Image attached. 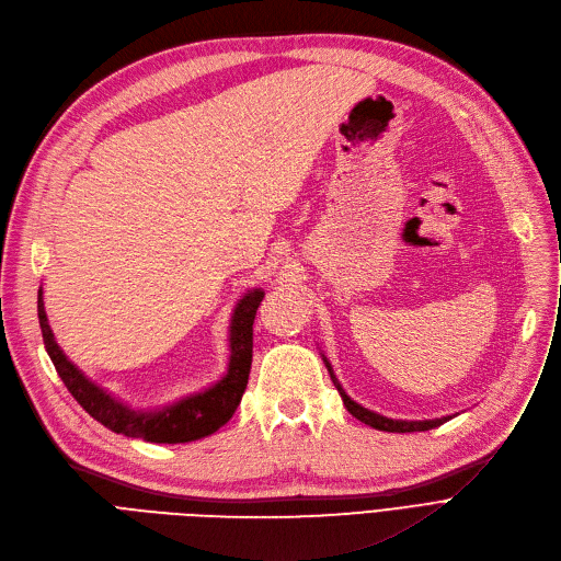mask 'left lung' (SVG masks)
Instances as JSON below:
<instances>
[{
	"mask_svg": "<svg viewBox=\"0 0 561 561\" xmlns=\"http://www.w3.org/2000/svg\"><path fill=\"white\" fill-rule=\"evenodd\" d=\"M321 357H323V365H325L328 374H331L333 385H335L337 391H340V397H342L346 410H348L357 421L376 427V431H385V433H421V431H431V427H437V425H442V423H446L448 419L455 416V414H453V416H439V419L403 421V419H389V416H382V414H378V412H374V410L362 408L359 403H355V401L348 397V393L344 391V387L340 385V380H337V376H335V371H333V367H331V362H328V357H325V355H321Z\"/></svg>",
	"mask_w": 561,
	"mask_h": 561,
	"instance_id": "1",
	"label": "left lung"
}]
</instances>
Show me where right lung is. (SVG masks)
Wrapping results in <instances>:
<instances>
[{"mask_svg": "<svg viewBox=\"0 0 561 561\" xmlns=\"http://www.w3.org/2000/svg\"><path fill=\"white\" fill-rule=\"evenodd\" d=\"M262 299H265V291L260 287L247 289L238 299L233 314H230L226 374L206 389L187 393V397L174 403L153 410H136L115 399L111 391L92 382L62 353L45 312L43 287L38 289V319L45 348L60 380L92 419L124 437L145 439L151 444H185L217 433L236 414L249 382L253 357V319Z\"/></svg>", "mask_w": 561, "mask_h": 561, "instance_id": "right-lung-1", "label": "right lung"}]
</instances>
